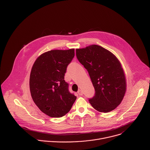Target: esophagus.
<instances>
[{"instance_id": "obj_1", "label": "esophagus", "mask_w": 150, "mask_h": 150, "mask_svg": "<svg viewBox=\"0 0 150 150\" xmlns=\"http://www.w3.org/2000/svg\"><path fill=\"white\" fill-rule=\"evenodd\" d=\"M78 94L79 96H82V95L83 94V92L82 91V90H79L78 91Z\"/></svg>"}]
</instances>
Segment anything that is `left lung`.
I'll use <instances>...</instances> for the list:
<instances>
[{"label":"left lung","instance_id":"1","mask_svg":"<svg viewBox=\"0 0 150 150\" xmlns=\"http://www.w3.org/2000/svg\"><path fill=\"white\" fill-rule=\"evenodd\" d=\"M76 54L88 71L95 89L90 103L100 112L108 113L115 109L126 90L125 72L118 59L108 50L96 45L76 49Z\"/></svg>","mask_w":150,"mask_h":150}]
</instances>
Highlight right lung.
I'll return each mask as SVG.
<instances>
[{"mask_svg":"<svg viewBox=\"0 0 150 150\" xmlns=\"http://www.w3.org/2000/svg\"><path fill=\"white\" fill-rule=\"evenodd\" d=\"M74 56V49L52 50L41 54L33 64L30 77L31 95L39 109L50 117L65 116L76 99L64 80Z\"/></svg>","mask_w":150,"mask_h":150,"instance_id":"right-lung-1","label":"right lung"}]
</instances>
